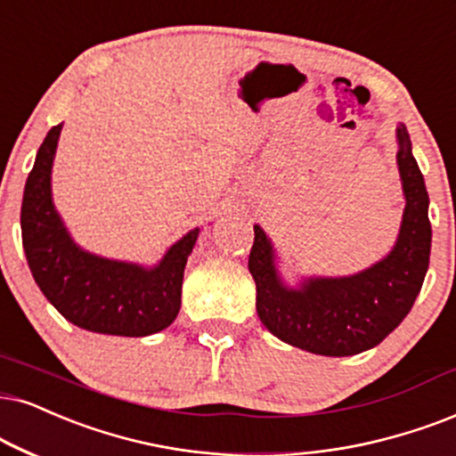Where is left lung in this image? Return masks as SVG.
I'll return each mask as SVG.
<instances>
[{"label":"left lung","mask_w":456,"mask_h":456,"mask_svg":"<svg viewBox=\"0 0 456 456\" xmlns=\"http://www.w3.org/2000/svg\"><path fill=\"white\" fill-rule=\"evenodd\" d=\"M395 138L406 206L395 244L381 261L351 275H309L290 286L273 241L255 224L248 269L256 284V314L280 341L318 355H355L377 347L412 309L429 269V195L404 124Z\"/></svg>","instance_id":"1"}]
</instances>
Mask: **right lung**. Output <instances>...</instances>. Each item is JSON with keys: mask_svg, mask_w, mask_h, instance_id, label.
Here are the masks:
<instances>
[{"mask_svg": "<svg viewBox=\"0 0 456 456\" xmlns=\"http://www.w3.org/2000/svg\"><path fill=\"white\" fill-rule=\"evenodd\" d=\"M61 130L62 124L45 134L22 193V248L33 280L62 318L84 330L113 337L164 330L181 309L183 273L200 227L175 241L151 267L84 250L52 200Z\"/></svg>", "mask_w": 456, "mask_h": 456, "instance_id": "right-lung-1", "label": "right lung"}]
</instances>
